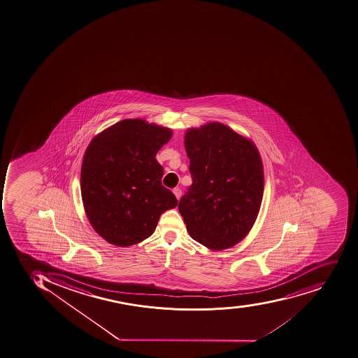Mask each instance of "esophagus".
<instances>
[{"instance_id":"esophagus-1","label":"esophagus","mask_w":358,"mask_h":358,"mask_svg":"<svg viewBox=\"0 0 358 358\" xmlns=\"http://www.w3.org/2000/svg\"><path fill=\"white\" fill-rule=\"evenodd\" d=\"M173 193H174L175 196H176V199L178 200H180V196H182V189H180V187H175L174 189H173Z\"/></svg>"}]
</instances>
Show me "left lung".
<instances>
[{
  "mask_svg": "<svg viewBox=\"0 0 358 358\" xmlns=\"http://www.w3.org/2000/svg\"><path fill=\"white\" fill-rule=\"evenodd\" d=\"M193 183L178 203L195 241L215 251L238 243L255 224L264 196L257 147L221 122L185 134Z\"/></svg>",
  "mask_w": 358,
  "mask_h": 358,
  "instance_id": "obj_1",
  "label": "left lung"
}]
</instances>
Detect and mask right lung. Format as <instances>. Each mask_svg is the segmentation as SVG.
I'll return each mask as SVG.
<instances>
[{"label": "right lung", "mask_w": 358, "mask_h": 358, "mask_svg": "<svg viewBox=\"0 0 358 358\" xmlns=\"http://www.w3.org/2000/svg\"><path fill=\"white\" fill-rule=\"evenodd\" d=\"M172 131L143 120L116 122L92 139L83 156V208L106 241L129 247L152 236L162 213L178 200L162 185L156 154Z\"/></svg>", "instance_id": "right-lung-1"}]
</instances>
